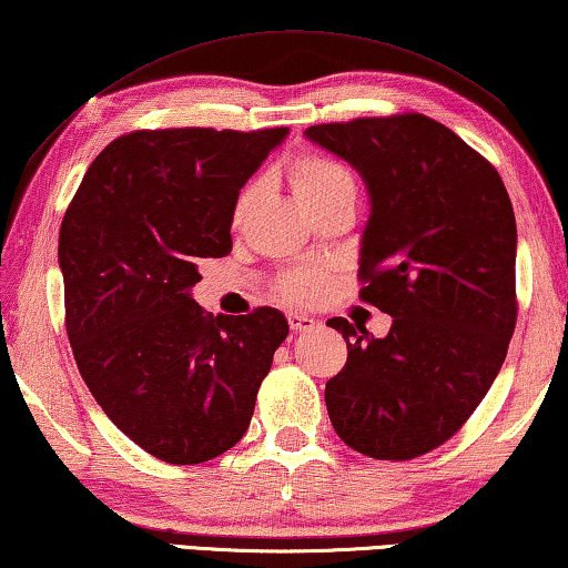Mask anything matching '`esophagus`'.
Returning a JSON list of instances; mask_svg holds the SVG:
<instances>
[{"mask_svg":"<svg viewBox=\"0 0 568 568\" xmlns=\"http://www.w3.org/2000/svg\"><path fill=\"white\" fill-rule=\"evenodd\" d=\"M286 320H290V327L294 333H310V329L317 327V322H314L310 314H302V312H290L286 314Z\"/></svg>","mask_w":568,"mask_h":568,"instance_id":"1","label":"esophagus"}]
</instances>
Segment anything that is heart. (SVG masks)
<instances>
[{
  "instance_id": "1",
  "label": "heart",
  "mask_w": 568,
  "mask_h": 568,
  "mask_svg": "<svg viewBox=\"0 0 568 568\" xmlns=\"http://www.w3.org/2000/svg\"><path fill=\"white\" fill-rule=\"evenodd\" d=\"M292 185L302 205H310L314 200L335 193V190L355 187L347 170L339 168V164H335L333 160H325V156H317V154H304L302 160L294 164ZM254 200H256V187L243 190L239 200H235V211H233L235 223H241L243 217H246L251 205H254ZM322 286H325V282H322L320 274L296 272V274L284 276L282 294L296 302H310L322 292Z\"/></svg>"
}]
</instances>
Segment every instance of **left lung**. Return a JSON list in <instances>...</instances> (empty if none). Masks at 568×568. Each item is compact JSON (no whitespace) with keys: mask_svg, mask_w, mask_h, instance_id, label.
<instances>
[{"mask_svg":"<svg viewBox=\"0 0 568 568\" xmlns=\"http://www.w3.org/2000/svg\"><path fill=\"white\" fill-rule=\"evenodd\" d=\"M361 174L371 215L361 300L394 317L386 337L327 322L347 363L325 386L347 447L414 459L455 436L500 373L516 329V215L485 156L424 113L310 126Z\"/></svg>","mask_w":568,"mask_h":568,"instance_id":"8db88e82","label":"left lung"}]
</instances>
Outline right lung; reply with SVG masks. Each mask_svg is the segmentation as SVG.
I'll use <instances>...</instances> for the list:
<instances>
[{"label": "right lung", "instance_id": "obj_1", "mask_svg": "<svg viewBox=\"0 0 568 568\" xmlns=\"http://www.w3.org/2000/svg\"><path fill=\"white\" fill-rule=\"evenodd\" d=\"M290 129H162L95 156L60 225L65 327L85 386L116 429L170 465L246 434L290 335L278 310L203 312L200 258L229 256L235 200Z\"/></svg>", "mask_w": 568, "mask_h": 568}]
</instances>
